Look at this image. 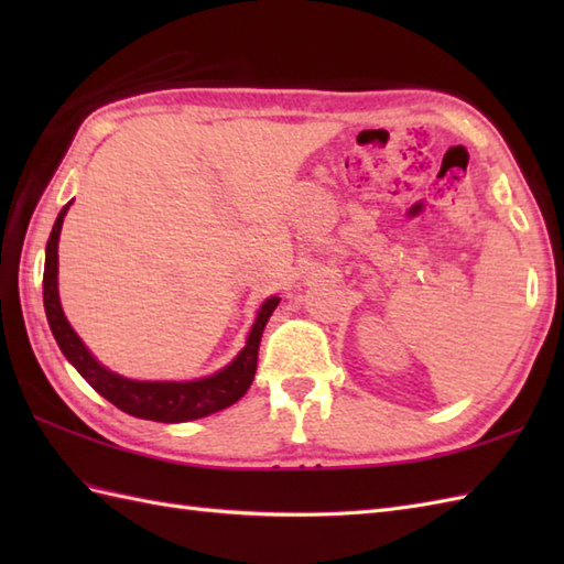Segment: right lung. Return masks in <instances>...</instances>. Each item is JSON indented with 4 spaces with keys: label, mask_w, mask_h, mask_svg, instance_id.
<instances>
[{
    "label": "right lung",
    "mask_w": 564,
    "mask_h": 564,
    "mask_svg": "<svg viewBox=\"0 0 564 564\" xmlns=\"http://www.w3.org/2000/svg\"><path fill=\"white\" fill-rule=\"evenodd\" d=\"M72 206V200L59 210L57 220L53 225L51 239L45 247V269H43V305L45 317L51 325L53 337L65 354L67 361L77 368V373L97 390L101 398L116 404L130 416L150 419V422L162 424H182L191 419L208 416L213 412H220L225 406L235 404L242 394L249 390L251 380L257 373V358H259V341L263 327L281 303L279 295H271L261 303L254 325H251L247 341L230 364L220 368L218 373L198 378V380H133L126 376H118L113 370L101 366L91 351L84 346L67 322L63 305H59L57 293V242L59 230H63V220Z\"/></svg>",
    "instance_id": "1"
}]
</instances>
